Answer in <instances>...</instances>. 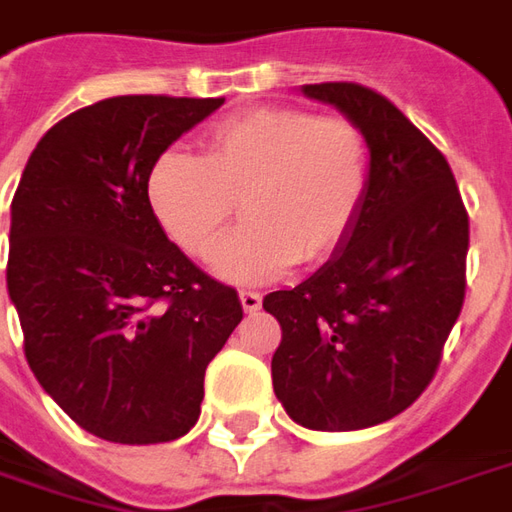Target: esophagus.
I'll list each match as a JSON object with an SVG mask.
<instances>
[{
	"label": "esophagus",
	"mask_w": 512,
	"mask_h": 512,
	"mask_svg": "<svg viewBox=\"0 0 512 512\" xmlns=\"http://www.w3.org/2000/svg\"><path fill=\"white\" fill-rule=\"evenodd\" d=\"M238 296H241V307H244V313H257L260 305H263V296H260L257 291H241Z\"/></svg>",
	"instance_id": "esophagus-1"
}]
</instances>
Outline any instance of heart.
Segmentation results:
<instances>
[{"label":"heart","instance_id":"obj_1","mask_svg":"<svg viewBox=\"0 0 512 512\" xmlns=\"http://www.w3.org/2000/svg\"><path fill=\"white\" fill-rule=\"evenodd\" d=\"M368 182V146L346 119L299 107H255L216 121L202 157L166 149L146 174V202L185 255L205 260L232 207L244 221L224 238L213 271L235 285L316 266L343 244Z\"/></svg>","mask_w":512,"mask_h":512}]
</instances>
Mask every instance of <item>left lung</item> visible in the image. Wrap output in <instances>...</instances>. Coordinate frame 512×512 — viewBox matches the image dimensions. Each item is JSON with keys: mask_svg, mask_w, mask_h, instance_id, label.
<instances>
[{"mask_svg": "<svg viewBox=\"0 0 512 512\" xmlns=\"http://www.w3.org/2000/svg\"><path fill=\"white\" fill-rule=\"evenodd\" d=\"M302 94L363 132L368 182L330 260L263 299L282 327L271 380L307 430H366L413 405L441 363L466 296L468 216L446 157L385 96L355 82Z\"/></svg>", "mask_w": 512, "mask_h": 512, "instance_id": "8db88e82", "label": "left lung"}]
</instances>
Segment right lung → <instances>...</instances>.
Returning <instances> with one entry per match:
<instances>
[{"instance_id": "right-lung-1", "label": "right lung", "mask_w": 512, "mask_h": 512, "mask_svg": "<svg viewBox=\"0 0 512 512\" xmlns=\"http://www.w3.org/2000/svg\"><path fill=\"white\" fill-rule=\"evenodd\" d=\"M221 105L102 99L57 121L24 166L7 293L35 380L96 438H182L207 363L244 318L235 288L182 255L146 202L155 157Z\"/></svg>"}]
</instances>
